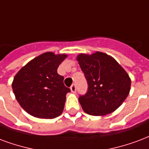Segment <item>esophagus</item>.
Instances as JSON below:
<instances>
[{
  "label": "esophagus",
  "instance_id": "esophagus-1",
  "mask_svg": "<svg viewBox=\"0 0 149 149\" xmlns=\"http://www.w3.org/2000/svg\"><path fill=\"white\" fill-rule=\"evenodd\" d=\"M70 89H71V91L72 93H75V92L77 91V86H76V84H72Z\"/></svg>",
  "mask_w": 149,
  "mask_h": 149
}]
</instances>
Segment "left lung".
Segmentation results:
<instances>
[{
  "mask_svg": "<svg viewBox=\"0 0 149 149\" xmlns=\"http://www.w3.org/2000/svg\"><path fill=\"white\" fill-rule=\"evenodd\" d=\"M78 62L88 82V91L79 102L85 113L102 116L122 105L130 93L131 80L125 69L107 54H80Z\"/></svg>",
  "mask_w": 149,
  "mask_h": 149,
  "instance_id": "1",
  "label": "left lung"
}]
</instances>
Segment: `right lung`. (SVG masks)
Returning <instances> with one entry per match:
<instances>
[{"label":"right lung","mask_w":149,"mask_h":149,"mask_svg":"<svg viewBox=\"0 0 149 149\" xmlns=\"http://www.w3.org/2000/svg\"><path fill=\"white\" fill-rule=\"evenodd\" d=\"M66 57L44 53L16 73L12 84L13 92L19 105L29 114L47 119L61 114L70 89L64 84V77L58 73V68Z\"/></svg>","instance_id":"obj_1"}]
</instances>
